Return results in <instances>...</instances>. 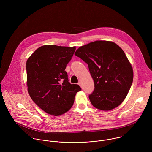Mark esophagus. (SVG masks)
I'll use <instances>...</instances> for the list:
<instances>
[{
	"instance_id": "1",
	"label": "esophagus",
	"mask_w": 152,
	"mask_h": 152,
	"mask_svg": "<svg viewBox=\"0 0 152 152\" xmlns=\"http://www.w3.org/2000/svg\"><path fill=\"white\" fill-rule=\"evenodd\" d=\"M78 84H79V85L80 86V87L82 88H83V86H82V83L81 82H79L78 83Z\"/></svg>"
}]
</instances>
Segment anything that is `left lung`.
<instances>
[{
  "instance_id": "left-lung-1",
  "label": "left lung",
  "mask_w": 152,
  "mask_h": 152,
  "mask_svg": "<svg viewBox=\"0 0 152 152\" xmlns=\"http://www.w3.org/2000/svg\"><path fill=\"white\" fill-rule=\"evenodd\" d=\"M75 55L88 64L94 82L89 95L96 108L110 111L119 106L131 87L134 73L123 50L115 43L96 41L80 47Z\"/></svg>"
}]
</instances>
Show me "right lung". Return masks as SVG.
<instances>
[{"label": "right lung", "instance_id": "1", "mask_svg": "<svg viewBox=\"0 0 152 152\" xmlns=\"http://www.w3.org/2000/svg\"><path fill=\"white\" fill-rule=\"evenodd\" d=\"M76 47L42 46L28 58L26 69L28 90L35 103L46 113L55 116L68 111L76 94L81 90L69 82L66 70Z\"/></svg>", "mask_w": 152, "mask_h": 152}]
</instances>
